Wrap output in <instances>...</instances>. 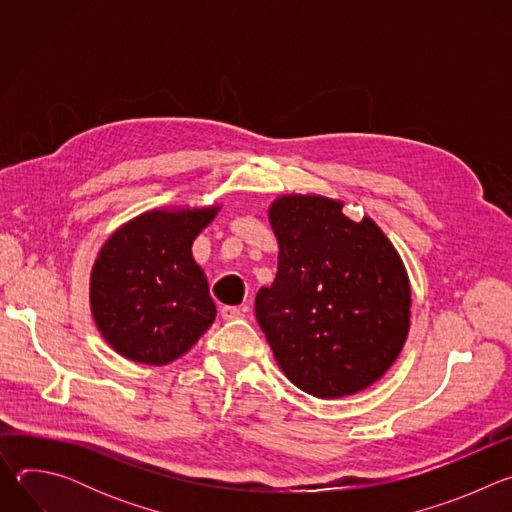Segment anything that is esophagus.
I'll use <instances>...</instances> for the list:
<instances>
[{
    "label": "esophagus",
    "instance_id": "34e87169",
    "mask_svg": "<svg viewBox=\"0 0 512 512\" xmlns=\"http://www.w3.org/2000/svg\"><path fill=\"white\" fill-rule=\"evenodd\" d=\"M221 316H223V320H239V318H243V310L235 308V306H223Z\"/></svg>",
    "mask_w": 512,
    "mask_h": 512
}]
</instances>
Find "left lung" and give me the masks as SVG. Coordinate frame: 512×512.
Returning a JSON list of instances; mask_svg holds the SVG:
<instances>
[{
    "label": "left lung",
    "instance_id": "1",
    "mask_svg": "<svg viewBox=\"0 0 512 512\" xmlns=\"http://www.w3.org/2000/svg\"><path fill=\"white\" fill-rule=\"evenodd\" d=\"M326 196L289 194L269 208L277 275L255 298V316L285 377L320 399L354 395L397 360L411 287L395 247Z\"/></svg>",
    "mask_w": 512,
    "mask_h": 512
}]
</instances>
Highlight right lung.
Masks as SVG:
<instances>
[{
    "instance_id": "add662e5",
    "label": "right lung",
    "mask_w": 512,
    "mask_h": 512,
    "mask_svg": "<svg viewBox=\"0 0 512 512\" xmlns=\"http://www.w3.org/2000/svg\"><path fill=\"white\" fill-rule=\"evenodd\" d=\"M216 212H143L107 239L91 273V312L115 352L160 367L210 328L216 306L192 243Z\"/></svg>"
}]
</instances>
